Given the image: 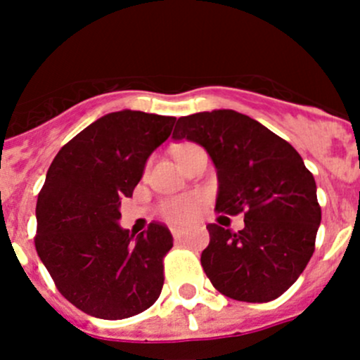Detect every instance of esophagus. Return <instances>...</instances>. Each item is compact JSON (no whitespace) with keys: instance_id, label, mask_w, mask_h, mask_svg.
<instances>
[{"instance_id":"obj_1","label":"esophagus","mask_w":360,"mask_h":360,"mask_svg":"<svg viewBox=\"0 0 360 360\" xmlns=\"http://www.w3.org/2000/svg\"><path fill=\"white\" fill-rule=\"evenodd\" d=\"M170 231H172L174 238H181V237H183V233H184V228L183 226H172V228H170Z\"/></svg>"}]
</instances>
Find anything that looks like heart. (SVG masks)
Segmentation results:
<instances>
[{"label":"heart","mask_w":360,"mask_h":360,"mask_svg":"<svg viewBox=\"0 0 360 360\" xmlns=\"http://www.w3.org/2000/svg\"><path fill=\"white\" fill-rule=\"evenodd\" d=\"M198 198L197 197H183L174 198L163 203V216L172 223H186L193 219L198 210Z\"/></svg>","instance_id":"b5f03b06"}]
</instances>
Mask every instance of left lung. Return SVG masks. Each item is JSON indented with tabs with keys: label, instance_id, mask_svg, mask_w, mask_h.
<instances>
[{
	"label": "left lung",
	"instance_id": "8db88e82",
	"mask_svg": "<svg viewBox=\"0 0 360 360\" xmlns=\"http://www.w3.org/2000/svg\"><path fill=\"white\" fill-rule=\"evenodd\" d=\"M174 141H191L217 170V212H244L233 233L207 224L202 266L221 294L248 303L281 296L314 254L321 224L317 186L296 150L248 115L214 110L181 116Z\"/></svg>",
	"mask_w": 360,
	"mask_h": 360
}]
</instances>
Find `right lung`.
Instances as JSON below:
<instances>
[{
  "label": "right lung",
  "mask_w": 360,
  "mask_h": 360,
  "mask_svg": "<svg viewBox=\"0 0 360 360\" xmlns=\"http://www.w3.org/2000/svg\"><path fill=\"white\" fill-rule=\"evenodd\" d=\"M174 123V116L108 112L60 148L46 172L36 203V252L60 294L92 317H132L162 292L169 228L151 223L136 237L118 221L122 198L132 197Z\"/></svg>",
  "instance_id": "add662e5"
}]
</instances>
